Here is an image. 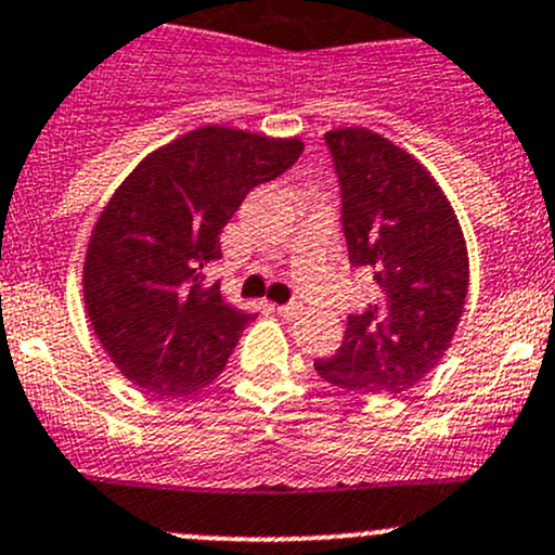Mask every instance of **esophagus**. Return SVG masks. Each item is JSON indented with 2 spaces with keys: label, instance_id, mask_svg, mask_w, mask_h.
I'll return each instance as SVG.
<instances>
[{
  "label": "esophagus",
  "instance_id": "esophagus-1",
  "mask_svg": "<svg viewBox=\"0 0 555 555\" xmlns=\"http://www.w3.org/2000/svg\"><path fill=\"white\" fill-rule=\"evenodd\" d=\"M276 311L282 313L284 319H295V317H300V313H302V306H300V302H287V306H276Z\"/></svg>",
  "mask_w": 555,
  "mask_h": 555
}]
</instances>
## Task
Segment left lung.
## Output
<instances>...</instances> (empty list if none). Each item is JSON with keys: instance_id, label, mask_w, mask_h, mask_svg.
<instances>
[{"instance_id": "1", "label": "left lung", "mask_w": 555, "mask_h": 555, "mask_svg": "<svg viewBox=\"0 0 555 555\" xmlns=\"http://www.w3.org/2000/svg\"><path fill=\"white\" fill-rule=\"evenodd\" d=\"M343 194L348 258L372 273L375 302L348 317L317 372L337 388L396 396L444 359L468 295V249L434 175L366 127L324 135Z\"/></svg>"}]
</instances>
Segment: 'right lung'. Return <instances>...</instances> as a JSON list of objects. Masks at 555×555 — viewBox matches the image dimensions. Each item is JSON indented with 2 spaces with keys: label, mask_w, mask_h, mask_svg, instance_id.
I'll return each instance as SVG.
<instances>
[{
  "label": "right lung",
  "mask_w": 555,
  "mask_h": 555,
  "mask_svg": "<svg viewBox=\"0 0 555 555\" xmlns=\"http://www.w3.org/2000/svg\"><path fill=\"white\" fill-rule=\"evenodd\" d=\"M300 154V138L204 125L151 151L103 207L81 268L87 317L145 393L189 396L223 372L255 313L204 284V268L244 196Z\"/></svg>",
  "instance_id": "1"
}]
</instances>
